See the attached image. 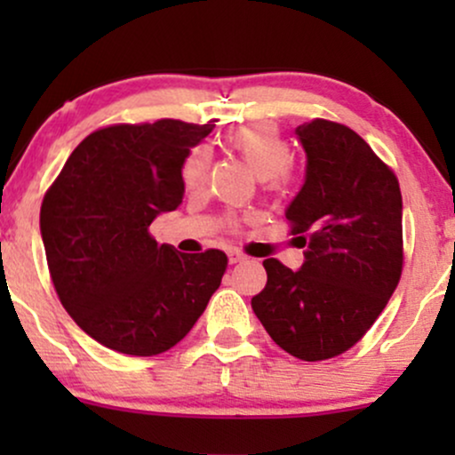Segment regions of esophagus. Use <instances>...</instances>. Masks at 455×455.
I'll return each instance as SVG.
<instances>
[{"instance_id": "esophagus-1", "label": "esophagus", "mask_w": 455, "mask_h": 455, "mask_svg": "<svg viewBox=\"0 0 455 455\" xmlns=\"http://www.w3.org/2000/svg\"><path fill=\"white\" fill-rule=\"evenodd\" d=\"M245 259H248V257H245L243 252H239V250H231V252H228V260H231V265H235V263H243Z\"/></svg>"}]
</instances>
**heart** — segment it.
I'll return each mask as SVG.
<instances>
[{
	"instance_id": "heart-1",
	"label": "heart",
	"mask_w": 455,
	"mask_h": 455,
	"mask_svg": "<svg viewBox=\"0 0 455 455\" xmlns=\"http://www.w3.org/2000/svg\"><path fill=\"white\" fill-rule=\"evenodd\" d=\"M227 148L239 156L260 180H269L271 188H280L289 180L291 148L282 137L280 128L271 122L245 124L228 132ZM212 154L210 149L198 145L186 156L181 164V181L186 190H198L205 184L207 171H210Z\"/></svg>"
}]
</instances>
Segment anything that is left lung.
<instances>
[{
    "mask_svg": "<svg viewBox=\"0 0 455 455\" xmlns=\"http://www.w3.org/2000/svg\"><path fill=\"white\" fill-rule=\"evenodd\" d=\"M306 184L286 210L306 245L299 271L265 259L252 310L271 340L304 362L347 353L374 325L404 265L398 177L355 130L329 119L297 126Z\"/></svg>",
    "mask_w": 455,
    "mask_h": 455,
    "instance_id": "1",
    "label": "left lung"
}]
</instances>
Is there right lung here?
I'll return each mask as SVG.
<instances>
[{"label":"right lung","mask_w":455,"mask_h":455,"mask_svg":"<svg viewBox=\"0 0 455 455\" xmlns=\"http://www.w3.org/2000/svg\"><path fill=\"white\" fill-rule=\"evenodd\" d=\"M213 126L158 119L98 128L46 190L40 231L57 297L111 351H169L220 286L222 250L181 254L149 233L158 213L181 205V164Z\"/></svg>","instance_id":"obj_1"}]
</instances>
